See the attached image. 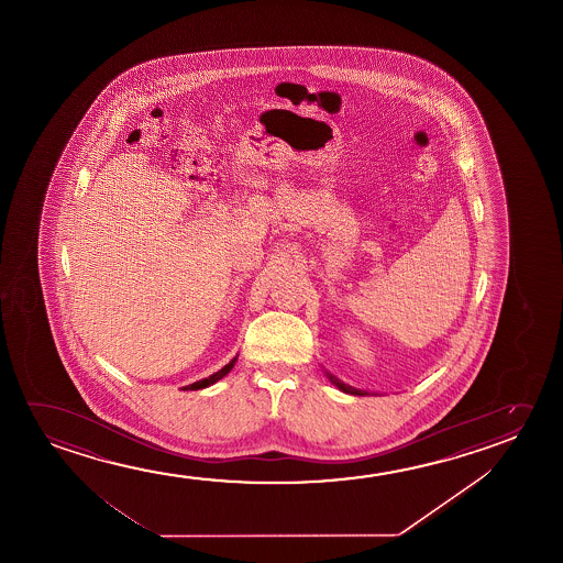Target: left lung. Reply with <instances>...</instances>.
I'll return each mask as SVG.
<instances>
[{
    "mask_svg": "<svg viewBox=\"0 0 563 563\" xmlns=\"http://www.w3.org/2000/svg\"><path fill=\"white\" fill-rule=\"evenodd\" d=\"M329 380L333 382V384H335L339 389H343V391H346V394H353V396H364L363 389L351 388V386H346V384H343V382H339L338 378H335V376H331V374H329Z\"/></svg>",
    "mask_w": 563,
    "mask_h": 563,
    "instance_id": "1",
    "label": "left lung"
}]
</instances>
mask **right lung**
<instances>
[{
    "label": "right lung",
    "instance_id": "obj_1",
    "mask_svg": "<svg viewBox=\"0 0 563 563\" xmlns=\"http://www.w3.org/2000/svg\"><path fill=\"white\" fill-rule=\"evenodd\" d=\"M238 358V356H235ZM235 358H232L230 363L225 364L224 368H220L218 373L212 374V376H208L205 380L195 382V384H189V386H185V389H200L207 388L210 384H214V382L220 380V378H224L225 374L230 373L232 368H234Z\"/></svg>",
    "mask_w": 563,
    "mask_h": 563
}]
</instances>
